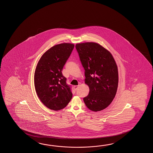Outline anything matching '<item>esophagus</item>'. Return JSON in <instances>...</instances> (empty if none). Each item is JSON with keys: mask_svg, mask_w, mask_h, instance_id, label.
Wrapping results in <instances>:
<instances>
[{"mask_svg": "<svg viewBox=\"0 0 153 153\" xmlns=\"http://www.w3.org/2000/svg\"><path fill=\"white\" fill-rule=\"evenodd\" d=\"M78 88H79L78 86H74V90L75 91H76Z\"/></svg>", "mask_w": 153, "mask_h": 153, "instance_id": "34e87169", "label": "esophagus"}]
</instances>
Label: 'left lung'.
I'll return each instance as SVG.
<instances>
[{
    "instance_id": "1",
    "label": "left lung",
    "mask_w": 153,
    "mask_h": 153,
    "mask_svg": "<svg viewBox=\"0 0 153 153\" xmlns=\"http://www.w3.org/2000/svg\"><path fill=\"white\" fill-rule=\"evenodd\" d=\"M85 70V82L89 94L84 98L86 107L92 111H101L111 104L118 86V71L113 56L96 42H84L75 45Z\"/></svg>"
}]
</instances>
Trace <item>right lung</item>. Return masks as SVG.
<instances>
[{"instance_id": "right-lung-1", "label": "right lung", "mask_w": 153, "mask_h": 153, "mask_svg": "<svg viewBox=\"0 0 153 153\" xmlns=\"http://www.w3.org/2000/svg\"><path fill=\"white\" fill-rule=\"evenodd\" d=\"M74 45L62 43L53 46L40 59L34 74V85L39 99L53 111L65 108L72 98L71 86L62 74L64 65Z\"/></svg>"}]
</instances>
